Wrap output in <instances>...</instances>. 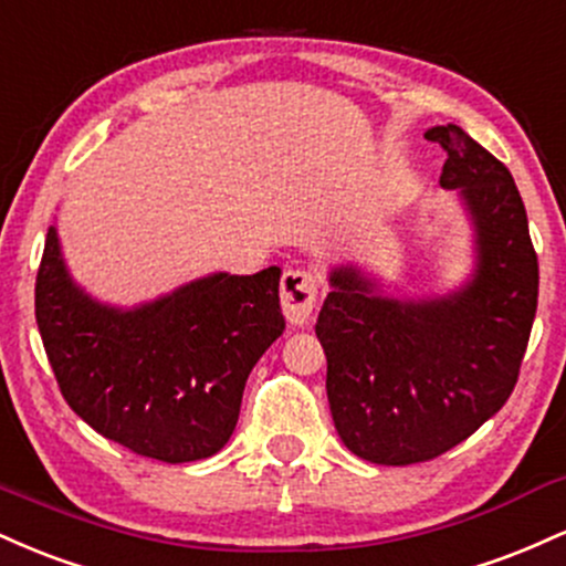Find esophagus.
<instances>
[{"instance_id":"34e87169","label":"esophagus","mask_w":566,"mask_h":566,"mask_svg":"<svg viewBox=\"0 0 566 566\" xmlns=\"http://www.w3.org/2000/svg\"><path fill=\"white\" fill-rule=\"evenodd\" d=\"M316 308V279L303 269H292L282 276V311L290 324L303 327Z\"/></svg>"}]
</instances>
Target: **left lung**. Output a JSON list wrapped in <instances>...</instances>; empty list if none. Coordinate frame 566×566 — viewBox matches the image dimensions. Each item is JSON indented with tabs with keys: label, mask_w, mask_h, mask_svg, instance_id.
<instances>
[{
	"label": "left lung",
	"mask_w": 566,
	"mask_h": 566,
	"mask_svg": "<svg viewBox=\"0 0 566 566\" xmlns=\"http://www.w3.org/2000/svg\"><path fill=\"white\" fill-rule=\"evenodd\" d=\"M439 184L471 223L473 269L444 295L394 297L373 274L329 269L316 322L337 437L378 465L439 458L509 401L537 311V255L509 167L458 125Z\"/></svg>",
	"instance_id": "1"
}]
</instances>
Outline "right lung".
I'll return each instance as SVG.
<instances>
[{
    "label": "right lung",
    "instance_id": "1",
    "mask_svg": "<svg viewBox=\"0 0 566 566\" xmlns=\"http://www.w3.org/2000/svg\"><path fill=\"white\" fill-rule=\"evenodd\" d=\"M282 269L218 271L133 308L80 287L50 226L36 324L63 399L101 437L161 463H191L231 439L244 382L284 333Z\"/></svg>",
    "mask_w": 566,
    "mask_h": 566
}]
</instances>
